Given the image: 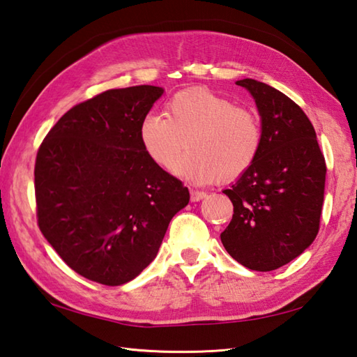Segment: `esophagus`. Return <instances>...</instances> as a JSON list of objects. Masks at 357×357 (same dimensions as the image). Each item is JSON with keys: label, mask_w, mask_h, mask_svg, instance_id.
Returning <instances> with one entry per match:
<instances>
[{"label": "esophagus", "mask_w": 357, "mask_h": 357, "mask_svg": "<svg viewBox=\"0 0 357 357\" xmlns=\"http://www.w3.org/2000/svg\"><path fill=\"white\" fill-rule=\"evenodd\" d=\"M191 202H200L202 199H205L206 197V192H203V191H195V189H191Z\"/></svg>", "instance_id": "obj_1"}]
</instances>
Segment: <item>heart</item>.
Masks as SVG:
<instances>
[{
    "label": "heart",
    "instance_id": "b5f03b06",
    "mask_svg": "<svg viewBox=\"0 0 357 357\" xmlns=\"http://www.w3.org/2000/svg\"><path fill=\"white\" fill-rule=\"evenodd\" d=\"M138 138L146 155L163 169L172 168L188 144L191 151L174 171L194 183L240 177L261 148L256 115L205 87L177 92L166 105V115H144Z\"/></svg>",
    "mask_w": 357,
    "mask_h": 357
}]
</instances>
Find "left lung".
Masks as SVG:
<instances>
[{
    "label": "left lung",
    "mask_w": 357,
    "mask_h": 357,
    "mask_svg": "<svg viewBox=\"0 0 357 357\" xmlns=\"http://www.w3.org/2000/svg\"><path fill=\"white\" fill-rule=\"evenodd\" d=\"M261 121L256 162L225 194L234 206L222 243L254 271H273L308 248L321 223L326 165L316 130L285 93L257 79H238Z\"/></svg>",
    "instance_id": "1"
}]
</instances>
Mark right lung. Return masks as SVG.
<instances>
[{
	"instance_id": "obj_1",
	"label": "right lung",
	"mask_w": 357,
	"mask_h": 357,
	"mask_svg": "<svg viewBox=\"0 0 357 357\" xmlns=\"http://www.w3.org/2000/svg\"><path fill=\"white\" fill-rule=\"evenodd\" d=\"M158 86L109 89L74 106L36 154L38 227L66 265L101 285L135 279L155 259L188 188L144 152L138 128Z\"/></svg>"
}]
</instances>
